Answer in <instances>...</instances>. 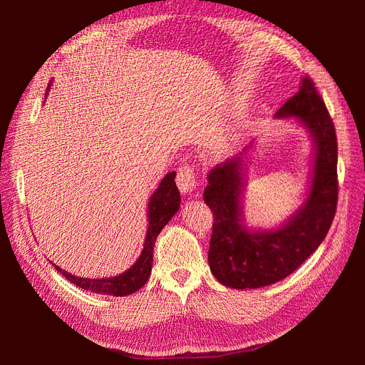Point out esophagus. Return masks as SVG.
Listing matches in <instances>:
<instances>
[{"label":"esophagus","instance_id":"1","mask_svg":"<svg viewBox=\"0 0 365 365\" xmlns=\"http://www.w3.org/2000/svg\"><path fill=\"white\" fill-rule=\"evenodd\" d=\"M176 184L182 193H192L196 189V173L193 165L184 164L176 173Z\"/></svg>","mask_w":365,"mask_h":365}]
</instances>
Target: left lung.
<instances>
[{
    "label": "left lung",
    "mask_w": 365,
    "mask_h": 365,
    "mask_svg": "<svg viewBox=\"0 0 365 365\" xmlns=\"http://www.w3.org/2000/svg\"><path fill=\"white\" fill-rule=\"evenodd\" d=\"M275 117H295L311 134L315 150L307 197L288 220L272 230L256 231L245 227L242 152L215 165L207 176L204 201L213 212L210 269L219 283L235 289L262 288L288 277L324 240L336 212L335 126L311 77H303L300 90Z\"/></svg>",
    "instance_id": "8db88e82"
}]
</instances>
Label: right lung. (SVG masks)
I'll list each match as a JSON object with an SVG mask.
<instances>
[{"instance_id":"obj_1","label":"right lung","mask_w":365,"mask_h":365,"mask_svg":"<svg viewBox=\"0 0 365 365\" xmlns=\"http://www.w3.org/2000/svg\"><path fill=\"white\" fill-rule=\"evenodd\" d=\"M175 172H170L161 180L158 189L153 192L149 197L148 205V233L143 251L137 262L132 267L125 271L123 274L115 275V277H105V279H83L77 277L62 268H56L65 279L79 286L82 289H88L96 294L103 295H115V297H125L129 294H134L140 288L146 284L150 271H152V260H153V247H155V240L160 235V231L169 222L172 216L180 210L181 196L178 187L175 184Z\"/></svg>"}]
</instances>
